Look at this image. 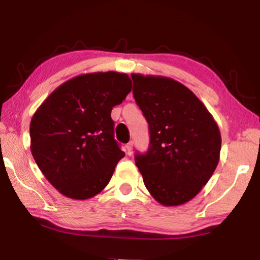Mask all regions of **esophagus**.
Masks as SVG:
<instances>
[{
    "instance_id": "obj_1",
    "label": "esophagus",
    "mask_w": 260,
    "mask_h": 260,
    "mask_svg": "<svg viewBox=\"0 0 260 260\" xmlns=\"http://www.w3.org/2000/svg\"><path fill=\"white\" fill-rule=\"evenodd\" d=\"M132 150H133V142H128L126 144V153L127 155H132Z\"/></svg>"
}]
</instances>
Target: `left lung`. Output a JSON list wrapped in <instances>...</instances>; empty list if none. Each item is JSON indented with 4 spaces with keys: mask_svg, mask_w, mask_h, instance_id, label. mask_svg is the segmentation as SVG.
<instances>
[{
    "mask_svg": "<svg viewBox=\"0 0 260 260\" xmlns=\"http://www.w3.org/2000/svg\"><path fill=\"white\" fill-rule=\"evenodd\" d=\"M136 104L149 124L150 144L135 164L158 203L177 206L201 191L217 167L221 135L212 114L182 83L131 74Z\"/></svg>",
    "mask_w": 260,
    "mask_h": 260,
    "instance_id": "left-lung-1",
    "label": "left lung"
}]
</instances>
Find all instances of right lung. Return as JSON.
Wrapping results in <instances>:
<instances>
[{
	"instance_id": "obj_1",
	"label": "right lung",
	"mask_w": 260,
	"mask_h": 260,
	"mask_svg": "<svg viewBox=\"0 0 260 260\" xmlns=\"http://www.w3.org/2000/svg\"><path fill=\"white\" fill-rule=\"evenodd\" d=\"M131 90L126 73L81 74L57 87L33 114L30 152L61 195L88 200L110 182L125 156L113 138L111 110Z\"/></svg>"
}]
</instances>
